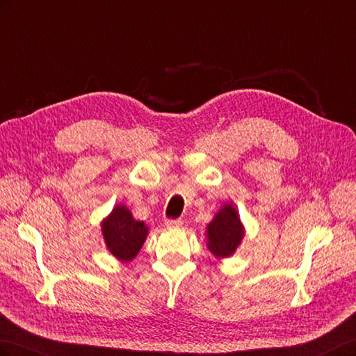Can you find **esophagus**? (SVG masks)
<instances>
[{"label": "esophagus", "mask_w": 356, "mask_h": 356, "mask_svg": "<svg viewBox=\"0 0 356 356\" xmlns=\"http://www.w3.org/2000/svg\"><path fill=\"white\" fill-rule=\"evenodd\" d=\"M165 225L168 229H178L182 225V220H166Z\"/></svg>", "instance_id": "1"}]
</instances>
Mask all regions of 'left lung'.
<instances>
[{"label": "left lung", "instance_id": "1", "mask_svg": "<svg viewBox=\"0 0 356 356\" xmlns=\"http://www.w3.org/2000/svg\"><path fill=\"white\" fill-rule=\"evenodd\" d=\"M207 246L215 258L232 257L243 241L245 227L236 204L224 202L220 211L207 225Z\"/></svg>", "mask_w": 356, "mask_h": 356}]
</instances>
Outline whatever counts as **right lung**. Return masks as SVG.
Wrapping results in <instances>:
<instances>
[{"label":"right lung","instance_id":"obj_1","mask_svg":"<svg viewBox=\"0 0 356 356\" xmlns=\"http://www.w3.org/2000/svg\"><path fill=\"white\" fill-rule=\"evenodd\" d=\"M101 232L106 250L122 263L134 260L148 236L147 224L135 220L131 209L122 203L101 221Z\"/></svg>","mask_w":356,"mask_h":356}]
</instances>
